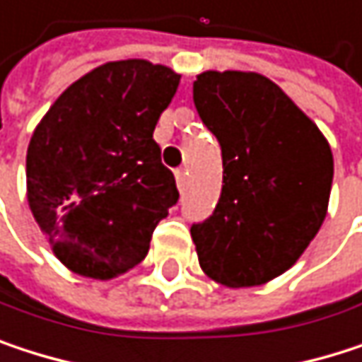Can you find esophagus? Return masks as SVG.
Masks as SVG:
<instances>
[{
  "label": "esophagus",
  "mask_w": 362,
  "mask_h": 362,
  "mask_svg": "<svg viewBox=\"0 0 362 362\" xmlns=\"http://www.w3.org/2000/svg\"><path fill=\"white\" fill-rule=\"evenodd\" d=\"M186 174H188V172H186L184 168L176 170V182H178V188H180V190L186 186Z\"/></svg>",
  "instance_id": "1"
}]
</instances>
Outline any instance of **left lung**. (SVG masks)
<instances>
[{"mask_svg": "<svg viewBox=\"0 0 362 362\" xmlns=\"http://www.w3.org/2000/svg\"><path fill=\"white\" fill-rule=\"evenodd\" d=\"M222 146V194L190 228L201 270L241 289L289 270L323 226L333 155L323 132L274 81L253 71H205L192 83Z\"/></svg>", "mask_w": 362, "mask_h": 362, "instance_id": "8db88e82", "label": "left lung"}]
</instances>
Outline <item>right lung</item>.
I'll return each instance as SVG.
<instances>
[{
  "instance_id": "1",
  "label": "right lung",
  "mask_w": 362,
  "mask_h": 362,
  "mask_svg": "<svg viewBox=\"0 0 362 362\" xmlns=\"http://www.w3.org/2000/svg\"><path fill=\"white\" fill-rule=\"evenodd\" d=\"M180 75L142 58L105 62L71 83L27 148V201L54 255L109 281L144 259L178 201L153 140Z\"/></svg>"
}]
</instances>
